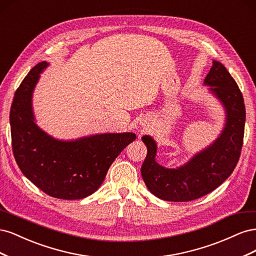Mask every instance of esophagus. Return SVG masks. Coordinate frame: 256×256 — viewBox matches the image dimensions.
<instances>
[{
  "instance_id": "obj_1",
  "label": "esophagus",
  "mask_w": 256,
  "mask_h": 256,
  "mask_svg": "<svg viewBox=\"0 0 256 256\" xmlns=\"http://www.w3.org/2000/svg\"><path fill=\"white\" fill-rule=\"evenodd\" d=\"M147 124L148 122H146V120H144V122H141V125H142V127H148V125H147Z\"/></svg>"
}]
</instances>
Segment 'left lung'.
<instances>
[{"label": "left lung", "mask_w": 256, "mask_h": 256, "mask_svg": "<svg viewBox=\"0 0 256 256\" xmlns=\"http://www.w3.org/2000/svg\"><path fill=\"white\" fill-rule=\"evenodd\" d=\"M226 113V126L216 140L200 150L180 168H166L154 157L157 144L143 136L147 154L141 168L146 187L157 198L170 202H188L202 198L233 173L242 152L244 134L246 108L237 83L220 62L214 60L204 80Z\"/></svg>", "instance_id": "obj_1"}]
</instances>
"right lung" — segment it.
I'll return each instance as SVG.
<instances>
[{
  "instance_id": "add662e5",
  "label": "right lung",
  "mask_w": 256,
  "mask_h": 256,
  "mask_svg": "<svg viewBox=\"0 0 256 256\" xmlns=\"http://www.w3.org/2000/svg\"><path fill=\"white\" fill-rule=\"evenodd\" d=\"M48 65L42 62L30 69L14 92L10 114L12 152L23 175L48 196L84 198L102 186L115 158L136 136L102 134L60 141L46 134L34 122L32 95Z\"/></svg>"
}]
</instances>
